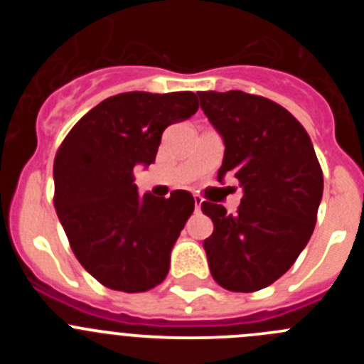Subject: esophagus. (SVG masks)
<instances>
[{
    "label": "esophagus",
    "mask_w": 364,
    "mask_h": 364,
    "mask_svg": "<svg viewBox=\"0 0 364 364\" xmlns=\"http://www.w3.org/2000/svg\"><path fill=\"white\" fill-rule=\"evenodd\" d=\"M200 205H202V198H200V197H197V195H195V208H197V211L200 210Z\"/></svg>",
    "instance_id": "obj_1"
}]
</instances>
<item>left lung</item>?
<instances>
[{"mask_svg": "<svg viewBox=\"0 0 364 364\" xmlns=\"http://www.w3.org/2000/svg\"><path fill=\"white\" fill-rule=\"evenodd\" d=\"M224 142L218 182L233 175L244 195L237 213L204 202L213 220L204 240L215 281L230 291L262 290L291 268L314 233L323 171L314 146L290 112L242 91L198 92Z\"/></svg>", "mask_w": 364, "mask_h": 364, "instance_id": "left-lung-1", "label": "left lung"}]
</instances>
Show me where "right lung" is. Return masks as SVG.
Returning <instances> with one entry per match:
<instances>
[{
  "label": "right lung",
  "instance_id": "right-lung-1",
  "mask_svg": "<svg viewBox=\"0 0 364 364\" xmlns=\"http://www.w3.org/2000/svg\"><path fill=\"white\" fill-rule=\"evenodd\" d=\"M198 109L191 91L122 92L74 125L54 159V208L74 255L111 290L138 294L166 279L195 210L189 191L138 195L134 167L154 162L167 125Z\"/></svg>",
  "mask_w": 364,
  "mask_h": 364
}]
</instances>
